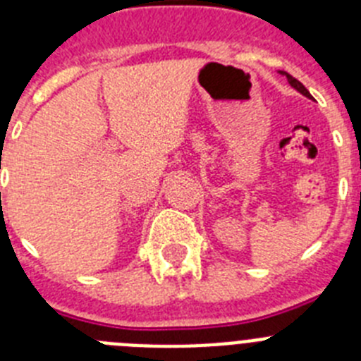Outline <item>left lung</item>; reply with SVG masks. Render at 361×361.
<instances>
[{
  "label": "left lung",
  "mask_w": 361,
  "mask_h": 361,
  "mask_svg": "<svg viewBox=\"0 0 361 361\" xmlns=\"http://www.w3.org/2000/svg\"><path fill=\"white\" fill-rule=\"evenodd\" d=\"M280 73H282V75H286V78H288V82L293 86V88H295L296 92H300V94L305 95V97H307V99H312V95L309 94L307 88H305V86L302 85V82H300L298 79H295V78H293V75H289L288 72H283V70H280Z\"/></svg>",
  "instance_id": "left-lung-1"
}]
</instances>
